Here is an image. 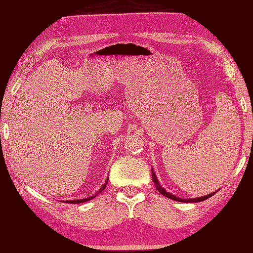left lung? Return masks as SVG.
Returning <instances> with one entry per match:
<instances>
[{"mask_svg": "<svg viewBox=\"0 0 253 253\" xmlns=\"http://www.w3.org/2000/svg\"><path fill=\"white\" fill-rule=\"evenodd\" d=\"M151 175H152V181H153V183H155V185H156V189L159 191L163 196H166V197H168V199H171L173 201L183 202V203H197V202H202V201H205L207 199H210V197H211L212 195H214L215 193H217V191L216 192H212V193H211V194H209V195L197 197V199H181V197H176L175 195L171 194L170 192H168V191H166L165 189H163V187L161 186V184L159 183V180H158V177L156 175V172L153 171V168H151Z\"/></svg>", "mask_w": 253, "mask_h": 253, "instance_id": "obj_1", "label": "left lung"}]
</instances>
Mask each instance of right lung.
Returning a JSON list of instances; mask_svg holds the SVG:
<instances>
[{
  "label": "right lung",
  "instance_id": "add662e5",
  "mask_svg": "<svg viewBox=\"0 0 253 253\" xmlns=\"http://www.w3.org/2000/svg\"><path fill=\"white\" fill-rule=\"evenodd\" d=\"M107 182H108V177L106 179L105 183H104V184H103V186H102L101 189H100V191L96 192L95 194H93L92 196H88V197H86V199H81V200H71V201H63V202H64V203H69V204H80V203H85V202H87V201H91L92 199H94V197H96L98 194H100V193H102L104 190H105Z\"/></svg>",
  "mask_w": 253,
  "mask_h": 253
}]
</instances>
